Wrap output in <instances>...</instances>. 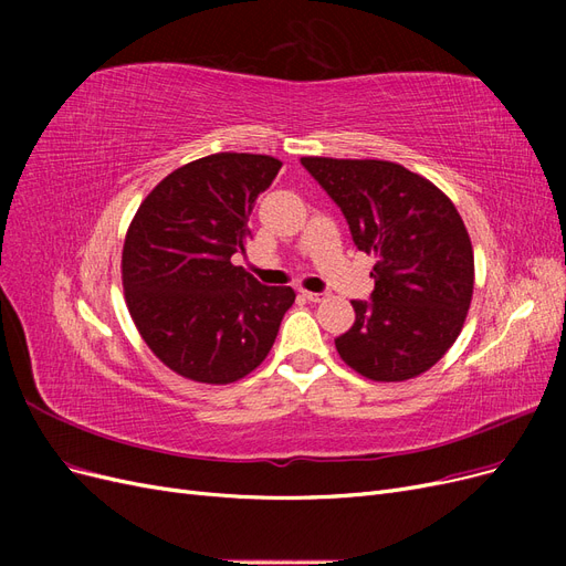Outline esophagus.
<instances>
[{
	"label": "esophagus",
	"instance_id": "obj_1",
	"mask_svg": "<svg viewBox=\"0 0 566 566\" xmlns=\"http://www.w3.org/2000/svg\"><path fill=\"white\" fill-rule=\"evenodd\" d=\"M302 297L310 300V302H321V300H323L321 293H306V290H302Z\"/></svg>",
	"mask_w": 566,
	"mask_h": 566
}]
</instances>
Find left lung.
<instances>
[{
  "mask_svg": "<svg viewBox=\"0 0 566 566\" xmlns=\"http://www.w3.org/2000/svg\"><path fill=\"white\" fill-rule=\"evenodd\" d=\"M345 214L358 250L378 256L370 300L335 337L349 368L368 380L403 382L432 368L465 323L474 254L455 205L410 169L387 160L302 158Z\"/></svg>",
  "mask_w": 566,
  "mask_h": 566,
  "instance_id": "obj_1",
  "label": "left lung"
}]
</instances>
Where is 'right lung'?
<instances>
[{
  "label": "right lung",
  "instance_id": "add662e5",
  "mask_svg": "<svg viewBox=\"0 0 566 566\" xmlns=\"http://www.w3.org/2000/svg\"><path fill=\"white\" fill-rule=\"evenodd\" d=\"M281 160L214 153L167 175L136 210L123 250L129 314L150 352L188 380L229 385L260 366L295 302L231 256Z\"/></svg>",
  "mask_w": 566,
  "mask_h": 566
}]
</instances>
